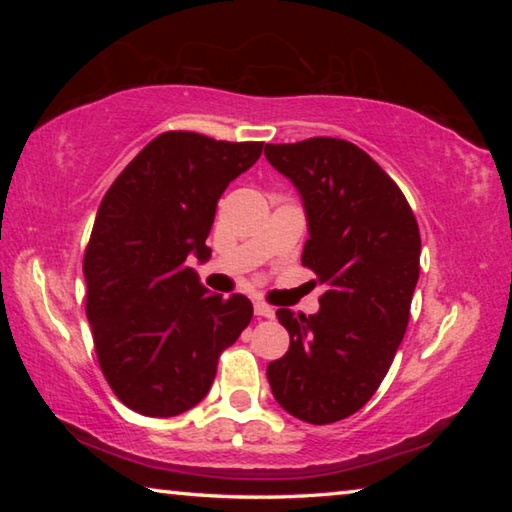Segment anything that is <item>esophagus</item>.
I'll use <instances>...</instances> for the list:
<instances>
[{
  "label": "esophagus",
  "instance_id": "esophagus-1",
  "mask_svg": "<svg viewBox=\"0 0 512 512\" xmlns=\"http://www.w3.org/2000/svg\"><path fill=\"white\" fill-rule=\"evenodd\" d=\"M255 316L273 318L275 316V309L271 305H266V302H262V300H255Z\"/></svg>",
  "mask_w": 512,
  "mask_h": 512
}]
</instances>
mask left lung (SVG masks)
Listing matches in <instances>:
<instances>
[{
    "instance_id": "1",
    "label": "left lung",
    "mask_w": 512,
    "mask_h": 512,
    "mask_svg": "<svg viewBox=\"0 0 512 512\" xmlns=\"http://www.w3.org/2000/svg\"><path fill=\"white\" fill-rule=\"evenodd\" d=\"M264 155L298 189L309 230L302 266L325 287L316 314L277 309L291 345L266 377L293 418L329 424L375 395L404 339L420 277L418 221L400 187L352 142L311 137L266 144Z\"/></svg>"
}]
</instances>
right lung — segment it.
<instances>
[{"label": "right lung", "instance_id": "right-lung-1", "mask_svg": "<svg viewBox=\"0 0 512 512\" xmlns=\"http://www.w3.org/2000/svg\"><path fill=\"white\" fill-rule=\"evenodd\" d=\"M262 146L162 133L103 196L83 259L85 311L99 366L128 409L149 418L192 409L253 318L246 296L210 293L187 259H210L216 203Z\"/></svg>", "mask_w": 512, "mask_h": 512}]
</instances>
